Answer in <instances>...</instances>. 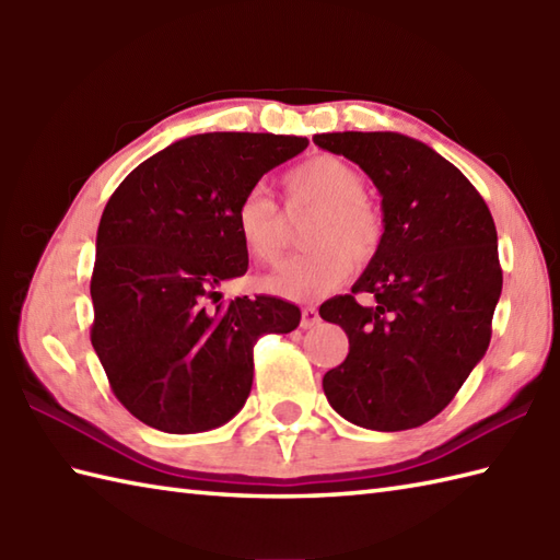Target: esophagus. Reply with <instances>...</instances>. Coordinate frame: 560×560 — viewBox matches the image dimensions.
I'll use <instances>...</instances> for the list:
<instances>
[{
	"label": "esophagus",
	"mask_w": 560,
	"mask_h": 560,
	"mask_svg": "<svg viewBox=\"0 0 560 560\" xmlns=\"http://www.w3.org/2000/svg\"><path fill=\"white\" fill-rule=\"evenodd\" d=\"M317 323H319V313H317V307H313V305L303 307V315H301V327H303V329H313Z\"/></svg>",
	"instance_id": "esophagus-1"
}]
</instances>
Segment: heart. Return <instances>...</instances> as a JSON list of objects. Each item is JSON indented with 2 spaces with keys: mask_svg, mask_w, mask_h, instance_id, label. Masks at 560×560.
<instances>
[{
  "mask_svg": "<svg viewBox=\"0 0 560 560\" xmlns=\"http://www.w3.org/2000/svg\"><path fill=\"white\" fill-rule=\"evenodd\" d=\"M291 205L315 207L305 229L307 253L289 261L261 281L283 299H315L349 277L351 257L368 259L383 241V223L365 199V177L349 161L313 156L283 177ZM283 217L265 189H249L235 207V233L245 253L259 265H273L283 249Z\"/></svg>",
  "mask_w": 560,
  "mask_h": 560,
  "instance_id": "obj_1",
  "label": "heart"
}]
</instances>
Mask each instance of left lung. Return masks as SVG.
<instances>
[{"label":"left lung","instance_id":"obj_1","mask_svg":"<svg viewBox=\"0 0 560 560\" xmlns=\"http://www.w3.org/2000/svg\"><path fill=\"white\" fill-rule=\"evenodd\" d=\"M361 165L383 197V241L351 293L319 305L349 337L323 377L343 419L407 431L443 411L491 341L501 299L495 223L483 197L423 141L397 132L315 135ZM355 294H368L359 304Z\"/></svg>","mask_w":560,"mask_h":560}]
</instances>
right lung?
I'll list each match as a JSON object with an SVG mask.
<instances>
[{
	"instance_id": "1",
	"label": "right lung",
	"mask_w": 560,
	"mask_h": 560,
	"mask_svg": "<svg viewBox=\"0 0 560 560\" xmlns=\"http://www.w3.org/2000/svg\"><path fill=\"white\" fill-rule=\"evenodd\" d=\"M305 137L209 132L165 147L105 205L91 277V343L115 397L163 433H201L243 409L253 349L293 331L295 305L257 295L223 301L247 253L235 207Z\"/></svg>"
}]
</instances>
